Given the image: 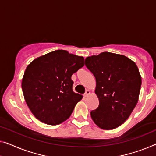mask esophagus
I'll return each mask as SVG.
<instances>
[{"label": "esophagus", "instance_id": "1", "mask_svg": "<svg viewBox=\"0 0 156 156\" xmlns=\"http://www.w3.org/2000/svg\"><path fill=\"white\" fill-rule=\"evenodd\" d=\"M90 92L89 91V90H86L85 91V92L84 93V94H83V96H84L85 97H87L88 95L90 94Z\"/></svg>", "mask_w": 156, "mask_h": 156}]
</instances>
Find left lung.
I'll return each instance as SVG.
<instances>
[{
  "label": "left lung",
  "instance_id": "8db88e82",
  "mask_svg": "<svg viewBox=\"0 0 156 156\" xmlns=\"http://www.w3.org/2000/svg\"><path fill=\"white\" fill-rule=\"evenodd\" d=\"M96 79L99 106L90 112L103 129H115L129 118L137 104L141 78L136 64L124 55L104 52L85 59Z\"/></svg>",
  "mask_w": 156,
  "mask_h": 156
}]
</instances>
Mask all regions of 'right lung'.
<instances>
[{
	"mask_svg": "<svg viewBox=\"0 0 156 156\" xmlns=\"http://www.w3.org/2000/svg\"><path fill=\"white\" fill-rule=\"evenodd\" d=\"M84 58L58 50L28 65L22 87L27 106L37 119L50 125L68 119L83 96L73 92L72 74L84 66Z\"/></svg>",
	"mask_w": 156,
	"mask_h": 156,
	"instance_id": "obj_1",
	"label": "right lung"
}]
</instances>
